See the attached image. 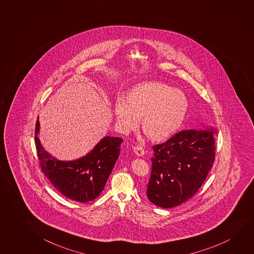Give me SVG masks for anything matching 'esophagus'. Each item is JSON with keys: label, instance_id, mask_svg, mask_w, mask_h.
I'll use <instances>...</instances> for the list:
<instances>
[{"label": "esophagus", "instance_id": "1", "mask_svg": "<svg viewBox=\"0 0 254 254\" xmlns=\"http://www.w3.org/2000/svg\"><path fill=\"white\" fill-rule=\"evenodd\" d=\"M133 151H134V153H135L138 156H144V149H143L141 146H134V147H133Z\"/></svg>", "mask_w": 254, "mask_h": 254}]
</instances>
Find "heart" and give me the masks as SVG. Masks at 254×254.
Masks as SVG:
<instances>
[{
    "mask_svg": "<svg viewBox=\"0 0 254 254\" xmlns=\"http://www.w3.org/2000/svg\"><path fill=\"white\" fill-rule=\"evenodd\" d=\"M189 108L182 90L160 82H146L134 86L127 98L120 96L114 113L118 127L123 133L141 127L152 141L168 139L179 130Z\"/></svg>",
    "mask_w": 254,
    "mask_h": 254,
    "instance_id": "heart-1",
    "label": "heart"
}]
</instances>
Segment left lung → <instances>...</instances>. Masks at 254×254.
Masks as SVG:
<instances>
[{
  "instance_id": "left-lung-1",
  "label": "left lung",
  "mask_w": 254,
  "mask_h": 254,
  "mask_svg": "<svg viewBox=\"0 0 254 254\" xmlns=\"http://www.w3.org/2000/svg\"><path fill=\"white\" fill-rule=\"evenodd\" d=\"M186 129L153 146L148 199L163 208L177 207L195 194L215 161L214 127Z\"/></svg>"
}]
</instances>
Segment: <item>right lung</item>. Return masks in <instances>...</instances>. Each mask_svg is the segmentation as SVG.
Instances as JSON below:
<instances>
[{
    "label": "right lung",
    "instance_id": "obj_1",
    "mask_svg": "<svg viewBox=\"0 0 254 254\" xmlns=\"http://www.w3.org/2000/svg\"><path fill=\"white\" fill-rule=\"evenodd\" d=\"M36 122L35 144L45 176L63 195L78 202H89L101 193L121 153L122 138H102L90 152L78 159L59 160L44 148Z\"/></svg>",
    "mask_w": 254,
    "mask_h": 254
}]
</instances>
